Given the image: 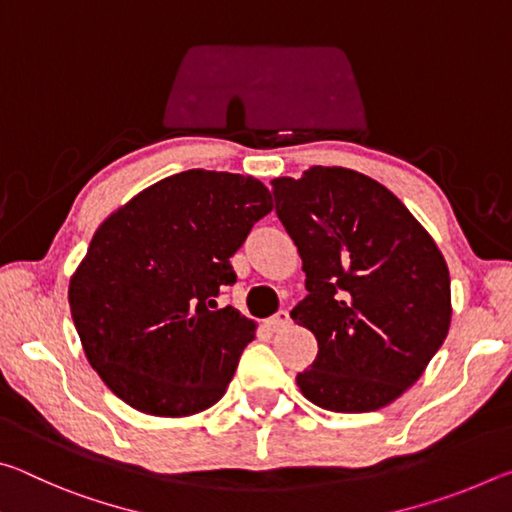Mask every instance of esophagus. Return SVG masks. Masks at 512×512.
I'll return each instance as SVG.
<instances>
[{
	"label": "esophagus",
	"instance_id": "1",
	"mask_svg": "<svg viewBox=\"0 0 512 512\" xmlns=\"http://www.w3.org/2000/svg\"><path fill=\"white\" fill-rule=\"evenodd\" d=\"M291 323V316H289V311H277L275 316H271L266 320V327L271 329V332H277V329H282V327H287Z\"/></svg>",
	"mask_w": 512,
	"mask_h": 512
}]
</instances>
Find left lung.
Here are the masks:
<instances>
[{
    "mask_svg": "<svg viewBox=\"0 0 512 512\" xmlns=\"http://www.w3.org/2000/svg\"><path fill=\"white\" fill-rule=\"evenodd\" d=\"M275 212L302 257L291 311L318 341L298 388L320 409L366 413L420 379L452 320L436 241L384 185L343 167L273 180Z\"/></svg>",
    "mask_w": 512,
    "mask_h": 512,
    "instance_id": "8db88e82",
    "label": "left lung"
}]
</instances>
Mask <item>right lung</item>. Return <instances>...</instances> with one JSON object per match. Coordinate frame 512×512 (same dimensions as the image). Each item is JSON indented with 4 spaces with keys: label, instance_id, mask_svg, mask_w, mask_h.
<instances>
[{
    "label": "right lung",
    "instance_id": "right-lung-1",
    "mask_svg": "<svg viewBox=\"0 0 512 512\" xmlns=\"http://www.w3.org/2000/svg\"><path fill=\"white\" fill-rule=\"evenodd\" d=\"M271 210L253 176L189 169L99 225L67 298L85 357L119 400L160 418L221 400L255 323L216 298L237 282L230 257Z\"/></svg>",
    "mask_w": 512,
    "mask_h": 512
}]
</instances>
